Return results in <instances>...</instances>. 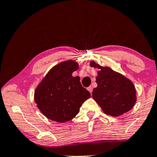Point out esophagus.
Here are the masks:
<instances>
[{"label":"esophagus","mask_w":157,"mask_h":157,"mask_svg":"<svg viewBox=\"0 0 157 157\" xmlns=\"http://www.w3.org/2000/svg\"><path fill=\"white\" fill-rule=\"evenodd\" d=\"M87 89H88V91L90 92V94H91V93H92V91H93V88H92L91 86L88 87V88H87Z\"/></svg>","instance_id":"esophagus-1"}]
</instances>
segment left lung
<instances>
[{"label": "left lung", "instance_id": "1", "mask_svg": "<svg viewBox=\"0 0 157 157\" xmlns=\"http://www.w3.org/2000/svg\"><path fill=\"white\" fill-rule=\"evenodd\" d=\"M90 65L99 69L96 80L97 87L93 90L92 96L103 112L119 116L132 108L137 99L132 82L121 74L94 61H90Z\"/></svg>", "mask_w": 157, "mask_h": 157}]
</instances>
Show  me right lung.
<instances>
[{
	"label": "right lung",
	"mask_w": 157,
	"mask_h": 157,
	"mask_svg": "<svg viewBox=\"0 0 157 157\" xmlns=\"http://www.w3.org/2000/svg\"><path fill=\"white\" fill-rule=\"evenodd\" d=\"M78 63L67 60L55 66L37 86L34 99L38 108L49 119L63 123L69 121L80 112V107L90 97L78 76L72 73Z\"/></svg>",
	"instance_id": "right-lung-1"
}]
</instances>
